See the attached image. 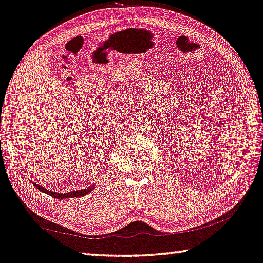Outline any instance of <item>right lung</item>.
I'll list each match as a JSON object with an SVG mask.
<instances>
[{
	"label": "right lung",
	"mask_w": 263,
	"mask_h": 263,
	"mask_svg": "<svg viewBox=\"0 0 263 263\" xmlns=\"http://www.w3.org/2000/svg\"><path fill=\"white\" fill-rule=\"evenodd\" d=\"M35 186L37 187L39 190L42 191V193H46L48 194L50 196H53V197H55L58 199H64V198H69V197H81V196H85L86 194H88L89 191H92V189L94 186H91V187H87V189H81V190H76V191H70V193H67V194H59V193H53V191L50 190H47L45 189V187H42L39 185V184L36 183H33Z\"/></svg>",
	"instance_id": "1"
}]
</instances>
